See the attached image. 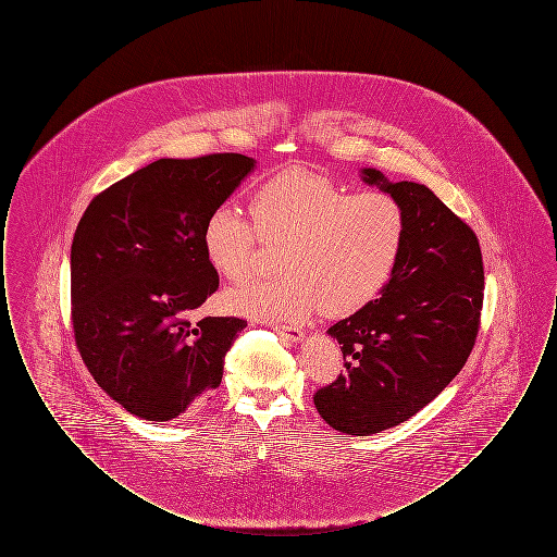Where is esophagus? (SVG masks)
<instances>
[{
	"instance_id": "1",
	"label": "esophagus",
	"mask_w": 557,
	"mask_h": 557,
	"mask_svg": "<svg viewBox=\"0 0 557 557\" xmlns=\"http://www.w3.org/2000/svg\"><path fill=\"white\" fill-rule=\"evenodd\" d=\"M277 334H280V338L282 341H286V343H300L302 341V332L298 330V327H292V325H275L273 327Z\"/></svg>"
}]
</instances>
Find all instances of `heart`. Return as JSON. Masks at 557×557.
Here are the masks:
<instances>
[{
  "mask_svg": "<svg viewBox=\"0 0 557 557\" xmlns=\"http://www.w3.org/2000/svg\"><path fill=\"white\" fill-rule=\"evenodd\" d=\"M251 225L232 207H216L202 227L207 261L239 280L252 261L257 236L284 242L275 280H244L225 294L239 315L300 323L315 309L341 318L366 307L391 282L405 239V214L384 191L348 194L327 175L290 166L257 187Z\"/></svg>",
  "mask_w": 557,
  "mask_h": 557,
  "instance_id": "1",
  "label": "heart"
}]
</instances>
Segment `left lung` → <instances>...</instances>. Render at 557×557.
Segmentation results:
<instances>
[{
    "instance_id": "1",
    "label": "left lung",
    "mask_w": 557,
    "mask_h": 557,
    "mask_svg": "<svg viewBox=\"0 0 557 557\" xmlns=\"http://www.w3.org/2000/svg\"><path fill=\"white\" fill-rule=\"evenodd\" d=\"M368 186L405 214L397 269L375 300L327 334L345 355V375L315 393L334 430L370 436L398 425L438 397L476 341L484 269L476 234L422 184L361 169Z\"/></svg>"
}]
</instances>
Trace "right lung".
Wrapping results in <instances>:
<instances>
[{
	"label": "right lung",
	"mask_w": 557,
	"mask_h": 557,
	"mask_svg": "<svg viewBox=\"0 0 557 557\" xmlns=\"http://www.w3.org/2000/svg\"><path fill=\"white\" fill-rule=\"evenodd\" d=\"M257 169L242 154L160 159L98 194L71 248L73 327L98 386L148 422L196 413L246 321L191 318L219 288L202 227Z\"/></svg>",
	"instance_id": "add662e5"
}]
</instances>
